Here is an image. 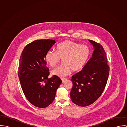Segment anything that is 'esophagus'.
I'll list each match as a JSON object with an SVG mask.
<instances>
[{"instance_id": "esophagus-1", "label": "esophagus", "mask_w": 127, "mask_h": 127, "mask_svg": "<svg viewBox=\"0 0 127 127\" xmlns=\"http://www.w3.org/2000/svg\"><path fill=\"white\" fill-rule=\"evenodd\" d=\"M67 79H66V78H63V79H62V82L63 83V82H64Z\"/></svg>"}]
</instances>
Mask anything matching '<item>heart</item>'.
I'll list each match as a JSON object with an SVG mask.
<instances>
[{"instance_id":"1","label":"heart","mask_w":127,"mask_h":127,"mask_svg":"<svg viewBox=\"0 0 127 127\" xmlns=\"http://www.w3.org/2000/svg\"><path fill=\"white\" fill-rule=\"evenodd\" d=\"M90 56L88 46L83 45L71 40L64 41L59 43L56 51H48L44 56L45 62L52 67H56L63 59V63L54 69L52 73L63 78L68 75L72 70L74 72L81 70Z\"/></svg>"}]
</instances>
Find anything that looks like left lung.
Here are the masks:
<instances>
[{
    "instance_id": "left-lung-1",
    "label": "left lung",
    "mask_w": 127,
    "mask_h": 127,
    "mask_svg": "<svg viewBox=\"0 0 127 127\" xmlns=\"http://www.w3.org/2000/svg\"><path fill=\"white\" fill-rule=\"evenodd\" d=\"M94 50L83 70L72 77L70 97L73 103L81 107L89 106L101 95L106 86L109 67L106 52L99 43L89 40Z\"/></svg>"
}]
</instances>
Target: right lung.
Here are the masks:
<instances>
[{"label":"right lung","mask_w":127,"mask_h":127,"mask_svg":"<svg viewBox=\"0 0 127 127\" xmlns=\"http://www.w3.org/2000/svg\"><path fill=\"white\" fill-rule=\"evenodd\" d=\"M55 43L52 39L36 40L24 47L20 57L18 75L22 91L29 102L37 108H45L53 102L62 82L55 75L48 78L49 70L44 60Z\"/></svg>","instance_id":"1"}]
</instances>
